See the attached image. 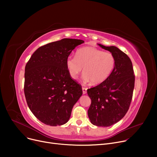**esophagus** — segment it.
I'll list each match as a JSON object with an SVG mask.
<instances>
[{"instance_id": "1", "label": "esophagus", "mask_w": 157, "mask_h": 157, "mask_svg": "<svg viewBox=\"0 0 157 157\" xmlns=\"http://www.w3.org/2000/svg\"><path fill=\"white\" fill-rule=\"evenodd\" d=\"M82 90H83V94H86V92H87V88H86L83 87V88H82Z\"/></svg>"}]
</instances>
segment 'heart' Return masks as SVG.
I'll return each instance as SVG.
<instances>
[{
	"mask_svg": "<svg viewBox=\"0 0 157 157\" xmlns=\"http://www.w3.org/2000/svg\"><path fill=\"white\" fill-rule=\"evenodd\" d=\"M66 67L72 79H76L83 71L85 82L92 81L100 84L108 78L113 72L116 60L109 52H104L94 47H84L78 49L75 56H69L66 60Z\"/></svg>",
	"mask_w": 157,
	"mask_h": 157,
	"instance_id": "b5f03b06",
	"label": "heart"
}]
</instances>
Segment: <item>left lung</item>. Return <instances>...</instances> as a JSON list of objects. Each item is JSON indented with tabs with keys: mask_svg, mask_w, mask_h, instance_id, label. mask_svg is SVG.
I'll return each mask as SVG.
<instances>
[{
	"mask_svg": "<svg viewBox=\"0 0 157 157\" xmlns=\"http://www.w3.org/2000/svg\"><path fill=\"white\" fill-rule=\"evenodd\" d=\"M98 45L115 57L114 68L100 85L87 90L91 98L88 110L89 119L98 127H109L121 120L128 110L132 98L135 76L130 58L116 46Z\"/></svg>",
	"mask_w": 157,
	"mask_h": 157,
	"instance_id": "8db88e82",
	"label": "left lung"
}]
</instances>
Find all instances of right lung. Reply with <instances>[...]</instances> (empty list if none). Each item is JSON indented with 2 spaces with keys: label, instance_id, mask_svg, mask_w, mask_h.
<instances>
[{
  "label": "right lung",
  "instance_id": "1",
  "mask_svg": "<svg viewBox=\"0 0 157 157\" xmlns=\"http://www.w3.org/2000/svg\"><path fill=\"white\" fill-rule=\"evenodd\" d=\"M84 40L65 38L39 48L25 69L24 93L32 113L50 126L62 125L83 94L81 86L71 76L66 60Z\"/></svg>",
  "mask_w": 157,
  "mask_h": 157
}]
</instances>
